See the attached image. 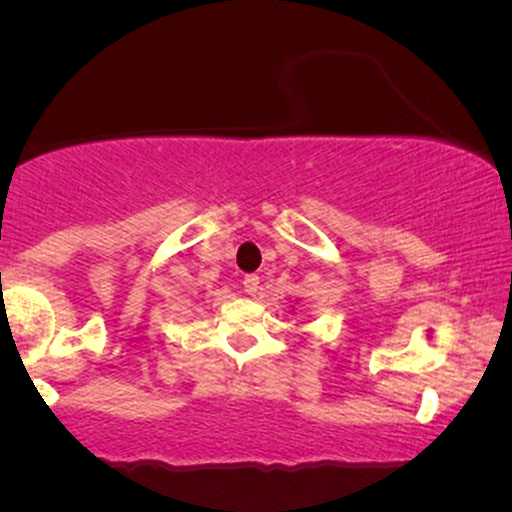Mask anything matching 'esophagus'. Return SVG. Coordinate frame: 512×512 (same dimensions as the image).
Here are the masks:
<instances>
[{
  "instance_id": "1",
  "label": "esophagus",
  "mask_w": 512,
  "mask_h": 512,
  "mask_svg": "<svg viewBox=\"0 0 512 512\" xmlns=\"http://www.w3.org/2000/svg\"><path fill=\"white\" fill-rule=\"evenodd\" d=\"M243 289L248 296H257V291H260V276L257 274H248L243 279Z\"/></svg>"
}]
</instances>
